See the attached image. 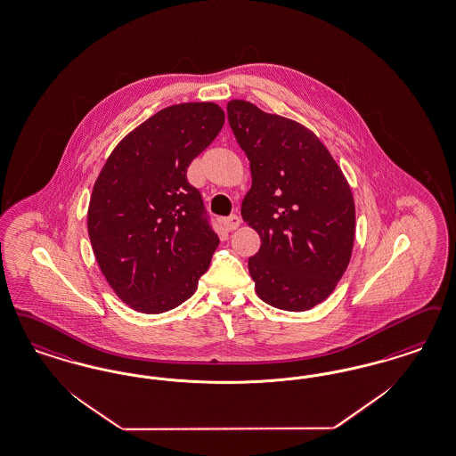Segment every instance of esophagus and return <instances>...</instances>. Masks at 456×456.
Returning <instances> with one entry per match:
<instances>
[{
	"instance_id": "1",
	"label": "esophagus",
	"mask_w": 456,
	"mask_h": 456,
	"mask_svg": "<svg viewBox=\"0 0 456 456\" xmlns=\"http://www.w3.org/2000/svg\"><path fill=\"white\" fill-rule=\"evenodd\" d=\"M239 225H240V219H239L237 216H231V217L224 219V227H225V231H236Z\"/></svg>"
}]
</instances>
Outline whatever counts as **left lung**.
<instances>
[{"label": "left lung", "mask_w": 456, "mask_h": 456, "mask_svg": "<svg viewBox=\"0 0 456 456\" xmlns=\"http://www.w3.org/2000/svg\"><path fill=\"white\" fill-rule=\"evenodd\" d=\"M227 117L253 176L240 216L261 237L248 263L256 293L276 309H312L334 292L351 259V186L305 126L246 100H231Z\"/></svg>", "instance_id": "left-lung-1"}]
</instances>
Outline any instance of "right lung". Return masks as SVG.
<instances>
[{"label":"right lung","instance_id":"1","mask_svg":"<svg viewBox=\"0 0 456 456\" xmlns=\"http://www.w3.org/2000/svg\"><path fill=\"white\" fill-rule=\"evenodd\" d=\"M224 122V110L212 102L159 110L115 146L93 184V253L130 309H175L208 270L219 237L203 217L200 191L186 169Z\"/></svg>","mask_w":456,"mask_h":456}]
</instances>
